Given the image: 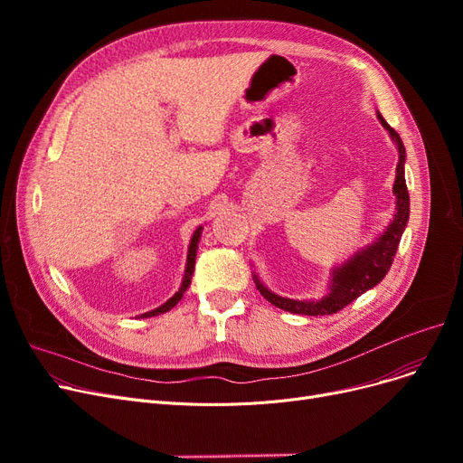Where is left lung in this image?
I'll return each mask as SVG.
<instances>
[{"label": "left lung", "instance_id": "8db88e82", "mask_svg": "<svg viewBox=\"0 0 463 463\" xmlns=\"http://www.w3.org/2000/svg\"><path fill=\"white\" fill-rule=\"evenodd\" d=\"M379 121L383 128L391 133L392 140L398 146V166H396V182H394V194H396V213L391 225L386 231L373 241L372 246L366 250L356 251L347 262H344L339 269H334L332 272V283H330V293L317 300V302H307V300H290L274 295L272 290L266 288L257 276H253V281L259 288V293L274 304L276 307H281L283 311L298 313V315H332L339 309L349 306L353 300H356L360 295L366 293V290L373 288L384 276L391 270L394 262V255L398 251L402 234L409 222V193L405 184V173H403V163H405V146L400 138V135L386 124L381 114Z\"/></svg>", "mask_w": 463, "mask_h": 463}]
</instances>
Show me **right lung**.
<instances>
[{
    "label": "right lung",
    "mask_w": 463,
    "mask_h": 463,
    "mask_svg": "<svg viewBox=\"0 0 463 463\" xmlns=\"http://www.w3.org/2000/svg\"><path fill=\"white\" fill-rule=\"evenodd\" d=\"M201 231H203V227H199L197 231L193 232V238H191V244H189V251H187V264H185V274H184V281H182V287H180V290L178 293L170 298V300H166L163 306H159L157 309H152V311H148V313H142L140 317L144 319V317H154V315H161V313H165V311H168V309H173L180 300H182V297H184V293L187 290V287H189V283H191V276H193V270H194V259H197V248H199V238H201Z\"/></svg>",
    "instance_id": "obj_1"
}]
</instances>
